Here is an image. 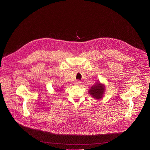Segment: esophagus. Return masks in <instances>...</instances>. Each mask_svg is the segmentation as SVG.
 Returning <instances> with one entry per match:
<instances>
[{
	"label": "esophagus",
	"instance_id": "esophagus-1",
	"mask_svg": "<svg viewBox=\"0 0 150 150\" xmlns=\"http://www.w3.org/2000/svg\"><path fill=\"white\" fill-rule=\"evenodd\" d=\"M81 83V82L79 80H76L75 81V84H76V85H79Z\"/></svg>",
	"mask_w": 150,
	"mask_h": 150
}]
</instances>
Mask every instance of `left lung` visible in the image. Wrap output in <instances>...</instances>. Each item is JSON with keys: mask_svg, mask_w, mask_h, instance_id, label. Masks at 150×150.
<instances>
[{"mask_svg": "<svg viewBox=\"0 0 150 150\" xmlns=\"http://www.w3.org/2000/svg\"><path fill=\"white\" fill-rule=\"evenodd\" d=\"M88 92L93 98L96 99H100L103 97L104 93V85L98 82L91 87Z\"/></svg>", "mask_w": 150, "mask_h": 150, "instance_id": "1", "label": "left lung"}]
</instances>
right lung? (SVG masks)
I'll list each match as a JSON object with an SVG mask.
<instances>
[{
  "label": "right lung",
  "instance_id": "add662e5",
  "mask_svg": "<svg viewBox=\"0 0 150 150\" xmlns=\"http://www.w3.org/2000/svg\"><path fill=\"white\" fill-rule=\"evenodd\" d=\"M59 91H60V90H59Z\"/></svg>",
  "mask_w": 150,
  "mask_h": 150
}]
</instances>
